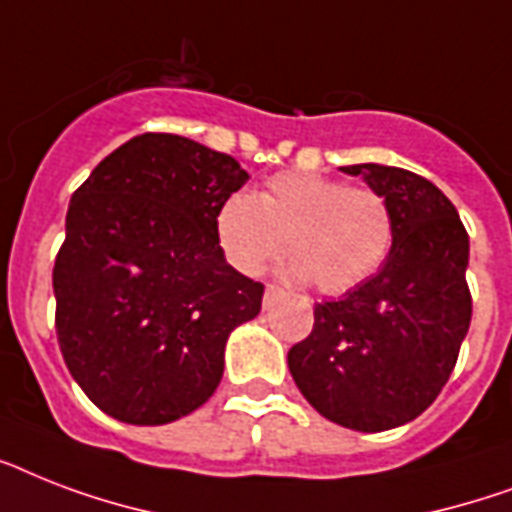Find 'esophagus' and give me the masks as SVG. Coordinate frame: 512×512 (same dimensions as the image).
Listing matches in <instances>:
<instances>
[{"mask_svg":"<svg viewBox=\"0 0 512 512\" xmlns=\"http://www.w3.org/2000/svg\"><path fill=\"white\" fill-rule=\"evenodd\" d=\"M281 295H284V292H281L279 287L268 284V287H265V295H263V308H271V305H276V300H279Z\"/></svg>","mask_w":512,"mask_h":512,"instance_id":"34e87169","label":"esophagus"}]
</instances>
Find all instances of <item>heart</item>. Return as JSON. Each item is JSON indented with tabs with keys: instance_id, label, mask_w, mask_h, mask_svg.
Returning a JSON list of instances; mask_svg holds the SVG:
<instances>
[{
	"instance_id": "heart-1",
	"label": "heart",
	"mask_w": 512,
	"mask_h": 512,
	"mask_svg": "<svg viewBox=\"0 0 512 512\" xmlns=\"http://www.w3.org/2000/svg\"><path fill=\"white\" fill-rule=\"evenodd\" d=\"M217 244L236 271L257 276L289 249L287 276L327 295L356 289L380 271L393 244L388 201L372 188L316 172H279L263 191L231 193L215 215Z\"/></svg>"
}]
</instances>
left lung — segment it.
<instances>
[{
    "label": "left lung",
    "instance_id": "obj_1",
    "mask_svg": "<svg viewBox=\"0 0 512 512\" xmlns=\"http://www.w3.org/2000/svg\"><path fill=\"white\" fill-rule=\"evenodd\" d=\"M342 172L388 201L393 244L372 279L316 305L313 332L287 364L321 417L380 433L420 417L457 364L473 313L470 239L452 201L425 177L385 164Z\"/></svg>",
    "mask_w": 512,
    "mask_h": 512
}]
</instances>
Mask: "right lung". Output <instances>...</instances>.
Segmentation results:
<instances>
[{
	"label": "right lung",
	"mask_w": 512,
	"mask_h": 512,
	"mask_svg": "<svg viewBox=\"0 0 512 512\" xmlns=\"http://www.w3.org/2000/svg\"><path fill=\"white\" fill-rule=\"evenodd\" d=\"M247 180L233 156L146 132L71 196L55 329L71 377L108 417L167 425L223 380L225 342L263 303V284L225 263L215 236L217 209Z\"/></svg>",
	"instance_id": "add662e5"
}]
</instances>
